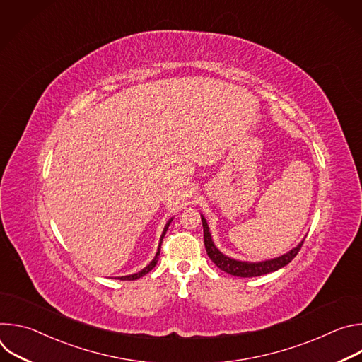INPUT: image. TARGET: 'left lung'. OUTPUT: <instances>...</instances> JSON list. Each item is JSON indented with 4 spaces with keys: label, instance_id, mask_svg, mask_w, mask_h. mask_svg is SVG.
Wrapping results in <instances>:
<instances>
[{
    "label": "left lung",
    "instance_id": "1",
    "mask_svg": "<svg viewBox=\"0 0 362 362\" xmlns=\"http://www.w3.org/2000/svg\"><path fill=\"white\" fill-rule=\"evenodd\" d=\"M202 218V225H203V239H204V247L206 252H208V256L212 259V262L222 269L223 272L233 275V276H240V278H253V276H261V275H267L271 272H275L284 267H286L293 257L298 255L302 243L305 239H302L295 247H292L289 252L274 257V259H267V261H261V262H247V261H239L235 259V257H230L228 255H225L223 252H221L216 245L214 243L211 230H209V225L206 222L204 216L200 215Z\"/></svg>",
    "mask_w": 362,
    "mask_h": 362
}]
</instances>
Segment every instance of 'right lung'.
<instances>
[{
	"mask_svg": "<svg viewBox=\"0 0 362 362\" xmlns=\"http://www.w3.org/2000/svg\"><path fill=\"white\" fill-rule=\"evenodd\" d=\"M172 221H173V218H170V219L166 222L165 228H163V232H162V236H160V240H159V247H158L156 255H154V257H153V261H151L147 267H144L141 271H139V272H136V274H132V275H126V276H117V279H120V281H134V279H139V278L144 276V275H146V274H148L154 267H156L158 259H159V255H160L162 240H163V238H165V235H166V232H168V228H169V225L172 223Z\"/></svg>",
	"mask_w": 362,
	"mask_h": 362,
	"instance_id": "obj_1",
	"label": "right lung"
}]
</instances>
